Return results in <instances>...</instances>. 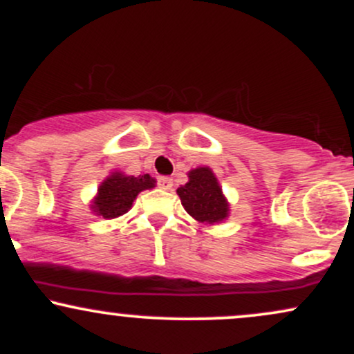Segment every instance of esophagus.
Instances as JSON below:
<instances>
[{"label":"esophagus","instance_id":"1","mask_svg":"<svg viewBox=\"0 0 354 354\" xmlns=\"http://www.w3.org/2000/svg\"><path fill=\"white\" fill-rule=\"evenodd\" d=\"M158 185H160L161 189H171L173 188V180L168 176H161L160 180H158Z\"/></svg>","mask_w":354,"mask_h":354}]
</instances>
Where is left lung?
<instances>
[{
    "label": "left lung",
    "mask_w": 354,
    "mask_h": 354,
    "mask_svg": "<svg viewBox=\"0 0 354 354\" xmlns=\"http://www.w3.org/2000/svg\"><path fill=\"white\" fill-rule=\"evenodd\" d=\"M176 193L186 213L201 225H219L230 216L231 205L209 166L188 171V183L181 185Z\"/></svg>",
    "instance_id": "8db88e82"
}]
</instances>
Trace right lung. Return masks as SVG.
<instances>
[{
  "instance_id": "add662e5",
  "label": "right lung",
  "mask_w": 354,
  "mask_h": 354,
  "mask_svg": "<svg viewBox=\"0 0 354 354\" xmlns=\"http://www.w3.org/2000/svg\"><path fill=\"white\" fill-rule=\"evenodd\" d=\"M154 186L156 180L149 174L131 176L123 171H111L101 181L89 208L96 216H103L104 219L120 218L131 209L141 191L151 189Z\"/></svg>"
}]
</instances>
